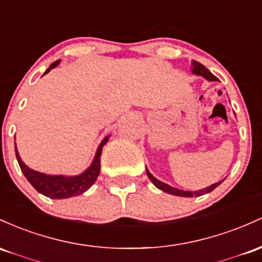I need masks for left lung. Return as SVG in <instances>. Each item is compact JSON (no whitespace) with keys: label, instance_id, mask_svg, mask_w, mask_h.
I'll use <instances>...</instances> for the list:
<instances>
[{"label":"left lung","instance_id":"obj_1","mask_svg":"<svg viewBox=\"0 0 262 262\" xmlns=\"http://www.w3.org/2000/svg\"><path fill=\"white\" fill-rule=\"evenodd\" d=\"M193 73H194V74H196V75L204 76L205 79H208V80H210V81H216V80H219V79L216 78L215 75L211 74L209 70H208L207 68L203 66V64L198 63V61H195V60H193ZM146 172H147V176H148V178L152 181V183H154L155 186L158 188V189L163 190V192L168 193V194L178 195V196H189V198H190V196H199V195L205 194V193H210L211 190L215 189V188L218 187L219 184L223 182V181H222V182H218V183L213 184V186L205 188V189H202V190H196V192H187V190L177 189V188H173V187L168 186V184L162 183V182H160V181H158V179H156V178L154 177V176H152L151 173H149L147 169H146Z\"/></svg>","mask_w":262,"mask_h":262}]
</instances>
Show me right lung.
Segmentation results:
<instances>
[{"label": "right lung", "mask_w": 262, "mask_h": 262, "mask_svg": "<svg viewBox=\"0 0 262 262\" xmlns=\"http://www.w3.org/2000/svg\"><path fill=\"white\" fill-rule=\"evenodd\" d=\"M59 64V60L54 61L51 64V67L46 70L44 74L49 72V70L55 68ZM108 137H105L102 142L100 143L98 152H96L95 158H94L92 166L89 167L84 173L75 176V177H64V176H47L43 173L36 172V170L28 168L25 163L20 160L18 151H17L16 145H14V151H16V157L18 161L20 170L23 172L25 177L28 179L29 183L32 184L36 190L42 193L43 195L49 196L52 199H64L70 198V196H75L81 194V193L86 192L90 187L95 183L96 178H98L100 173V156H101L102 146L107 142Z\"/></svg>", "instance_id": "add662e5"}]
</instances>
